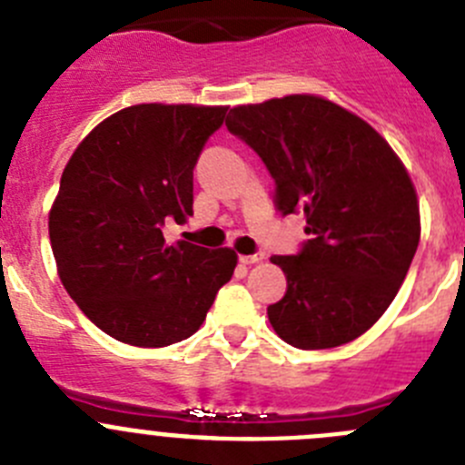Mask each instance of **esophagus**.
I'll use <instances>...</instances> for the list:
<instances>
[{"instance_id":"esophagus-1","label":"esophagus","mask_w":465,"mask_h":465,"mask_svg":"<svg viewBox=\"0 0 465 465\" xmlns=\"http://www.w3.org/2000/svg\"><path fill=\"white\" fill-rule=\"evenodd\" d=\"M241 263H245V266H252V263H259L263 262V252H257V254H241Z\"/></svg>"}]
</instances>
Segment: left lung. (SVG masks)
Instances as JSON below:
<instances>
[{
	"mask_svg": "<svg viewBox=\"0 0 465 465\" xmlns=\"http://www.w3.org/2000/svg\"><path fill=\"white\" fill-rule=\"evenodd\" d=\"M227 128L275 179L277 211L307 218L301 252L271 259L286 275L271 325L296 349L349 344L383 316L418 250L409 172L367 121L321 95L238 105Z\"/></svg>",
	"mask_w": 465,
	"mask_h": 465,
	"instance_id": "1",
	"label": "left lung"
}]
</instances>
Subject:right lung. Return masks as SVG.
<instances>
[{
  "instance_id": "obj_1",
  "label": "right lung",
  "mask_w": 465,
  "mask_h": 465,
  "mask_svg": "<svg viewBox=\"0 0 465 465\" xmlns=\"http://www.w3.org/2000/svg\"><path fill=\"white\" fill-rule=\"evenodd\" d=\"M227 107L144 103L95 125L62 173L50 242L64 289L124 344L188 340L236 268L229 247L164 242L193 215V169Z\"/></svg>"
}]
</instances>
